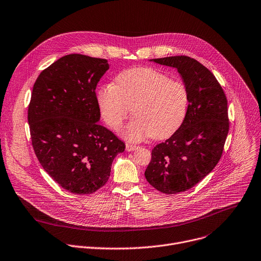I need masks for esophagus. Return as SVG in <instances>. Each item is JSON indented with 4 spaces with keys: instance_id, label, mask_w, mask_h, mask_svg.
Returning a JSON list of instances; mask_svg holds the SVG:
<instances>
[{
    "instance_id": "1",
    "label": "esophagus",
    "mask_w": 261,
    "mask_h": 261,
    "mask_svg": "<svg viewBox=\"0 0 261 261\" xmlns=\"http://www.w3.org/2000/svg\"><path fill=\"white\" fill-rule=\"evenodd\" d=\"M138 149V146H134V145H131V144H127L126 145V150L128 152H132V151H135Z\"/></svg>"
}]
</instances>
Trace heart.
<instances>
[{
    "label": "heart",
    "instance_id": "1",
    "mask_svg": "<svg viewBox=\"0 0 261 261\" xmlns=\"http://www.w3.org/2000/svg\"><path fill=\"white\" fill-rule=\"evenodd\" d=\"M97 98L104 121L113 130L122 128L132 108L135 117L124 131L132 141L172 135L183 124L189 105L187 86L152 67L124 70L114 84L98 90Z\"/></svg>",
    "mask_w": 261,
    "mask_h": 261
}]
</instances>
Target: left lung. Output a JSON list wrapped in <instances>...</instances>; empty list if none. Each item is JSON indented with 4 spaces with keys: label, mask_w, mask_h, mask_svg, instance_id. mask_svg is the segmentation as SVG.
<instances>
[{
    "label": "left lung",
    "mask_w": 261,
    "mask_h": 261,
    "mask_svg": "<svg viewBox=\"0 0 261 261\" xmlns=\"http://www.w3.org/2000/svg\"><path fill=\"white\" fill-rule=\"evenodd\" d=\"M176 67L189 92V105L181 127L152 150L145 172L157 191L175 195L204 179L220 161L229 131L226 94L210 70L188 56L153 59Z\"/></svg>",
    "instance_id": "left-lung-1"
}]
</instances>
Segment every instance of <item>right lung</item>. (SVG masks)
Masks as SVG:
<instances>
[{
  "mask_svg": "<svg viewBox=\"0 0 261 261\" xmlns=\"http://www.w3.org/2000/svg\"><path fill=\"white\" fill-rule=\"evenodd\" d=\"M106 59L69 54L37 77L28 107L32 147L43 170L65 191L90 195L109 179L125 143L100 125L96 87Z\"/></svg>",
  "mask_w": 261,
  "mask_h": 261,
  "instance_id": "add662e5",
  "label": "right lung"
}]
</instances>
